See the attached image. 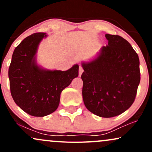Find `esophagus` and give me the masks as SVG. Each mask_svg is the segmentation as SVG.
Listing matches in <instances>:
<instances>
[{
    "instance_id": "esophagus-1",
    "label": "esophagus",
    "mask_w": 152,
    "mask_h": 152,
    "mask_svg": "<svg viewBox=\"0 0 152 152\" xmlns=\"http://www.w3.org/2000/svg\"><path fill=\"white\" fill-rule=\"evenodd\" d=\"M83 68H82L81 66H79V76H81V75L82 74V73H83Z\"/></svg>"
}]
</instances>
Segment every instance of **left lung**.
<instances>
[{
  "label": "left lung",
  "instance_id": "1",
  "mask_svg": "<svg viewBox=\"0 0 152 152\" xmlns=\"http://www.w3.org/2000/svg\"><path fill=\"white\" fill-rule=\"evenodd\" d=\"M108 45L90 62H82L83 100L86 109L110 118L126 111L134 102L140 83L138 54L126 39L105 35Z\"/></svg>",
  "mask_w": 152,
  "mask_h": 152
}]
</instances>
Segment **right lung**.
Segmentation results:
<instances>
[{"label":"right lung","mask_w":152,"mask_h":152,"mask_svg":"<svg viewBox=\"0 0 152 152\" xmlns=\"http://www.w3.org/2000/svg\"><path fill=\"white\" fill-rule=\"evenodd\" d=\"M46 33L26 37L15 48L8 78L11 96L15 104L33 116H45L54 112L60 102L61 93L78 76V65L69 70H47L38 66V47Z\"/></svg>","instance_id":"right-lung-1"}]
</instances>
